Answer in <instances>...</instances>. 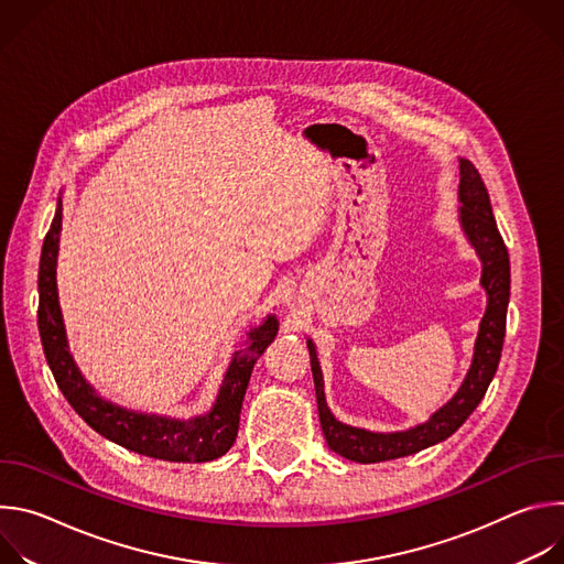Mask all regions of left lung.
I'll return each instance as SVG.
<instances>
[{
    "instance_id": "obj_1",
    "label": "left lung",
    "mask_w": 564,
    "mask_h": 564,
    "mask_svg": "<svg viewBox=\"0 0 564 564\" xmlns=\"http://www.w3.org/2000/svg\"><path fill=\"white\" fill-rule=\"evenodd\" d=\"M459 200H462V227L477 250L481 263H485V274H481V285L489 294L487 314L479 324V335L475 341L473 366L457 390V394L448 401L444 409H440L426 424L415 426L411 431L401 433H370L361 429L346 426L333 417L326 406L324 394V379H321V368L316 361L314 344L307 341L310 350V366L314 377L316 390V406L321 429H324L328 446L346 459L359 464H375L386 459L406 457L420 453L446 437H451L477 409V404L485 397L502 355L505 333H507V305H509V290H511V268H509V252L505 240L498 231L489 192L479 172L468 160H462L459 165Z\"/></svg>"
}]
</instances>
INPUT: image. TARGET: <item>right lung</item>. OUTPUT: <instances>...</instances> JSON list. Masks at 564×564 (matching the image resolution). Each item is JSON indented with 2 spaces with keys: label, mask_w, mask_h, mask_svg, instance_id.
<instances>
[{
  "label": "right lung",
  "mask_w": 564,
  "mask_h": 564,
  "mask_svg": "<svg viewBox=\"0 0 564 564\" xmlns=\"http://www.w3.org/2000/svg\"><path fill=\"white\" fill-rule=\"evenodd\" d=\"M59 227H62V200H57V209L44 236L42 257H40L37 328H40V339H42L48 368L55 377L57 388L73 406V411L102 437L153 459L209 462L225 455L238 435L240 406H243V397L250 383L252 368L257 359L263 355V350L270 346V341L276 337V330H279L276 316H268L265 324L250 335L252 344L234 355L227 368V375L223 379L216 406L207 415L189 422H178V420L140 415V413H129L124 409H118L109 404V401L100 399L94 392V388L83 379L66 346L62 312L57 303V285H55Z\"/></svg>",
  "instance_id": "1"
}]
</instances>
